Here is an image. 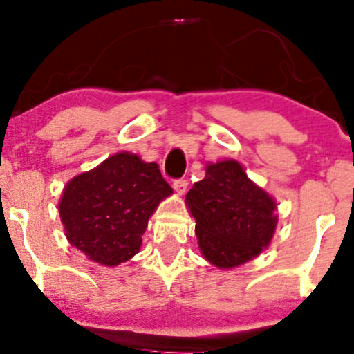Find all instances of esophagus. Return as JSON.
Listing matches in <instances>:
<instances>
[{
  "label": "esophagus",
  "mask_w": 354,
  "mask_h": 354,
  "mask_svg": "<svg viewBox=\"0 0 354 354\" xmlns=\"http://www.w3.org/2000/svg\"><path fill=\"white\" fill-rule=\"evenodd\" d=\"M172 187L178 195H184L187 192V187H189V182H187L185 178H177V180H174Z\"/></svg>",
  "instance_id": "esophagus-1"
}]
</instances>
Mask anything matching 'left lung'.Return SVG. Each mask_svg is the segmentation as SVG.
<instances>
[{
    "label": "left lung",
    "mask_w": 354,
    "mask_h": 354,
    "mask_svg": "<svg viewBox=\"0 0 354 354\" xmlns=\"http://www.w3.org/2000/svg\"><path fill=\"white\" fill-rule=\"evenodd\" d=\"M203 259L230 270L259 257L275 235L277 202L234 159L205 165L185 195Z\"/></svg>",
    "instance_id": "left-lung-1"
}]
</instances>
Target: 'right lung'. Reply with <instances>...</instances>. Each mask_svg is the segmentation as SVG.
<instances>
[{
  "label": "right lung",
  "mask_w": 354,
  "mask_h": 354,
  "mask_svg": "<svg viewBox=\"0 0 354 354\" xmlns=\"http://www.w3.org/2000/svg\"><path fill=\"white\" fill-rule=\"evenodd\" d=\"M172 195L156 162L118 152L73 177L59 201L68 242L91 261L118 267L139 253L149 218Z\"/></svg>",
  "instance_id": "1"
}]
</instances>
